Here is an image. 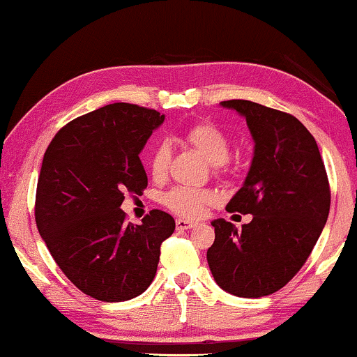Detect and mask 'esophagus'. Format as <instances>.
<instances>
[{
    "mask_svg": "<svg viewBox=\"0 0 357 357\" xmlns=\"http://www.w3.org/2000/svg\"><path fill=\"white\" fill-rule=\"evenodd\" d=\"M175 227H177V230H190V228L197 227V223L190 222V220H182V218H178L177 222H175Z\"/></svg>",
    "mask_w": 357,
    "mask_h": 357,
    "instance_id": "34e87169",
    "label": "esophagus"
}]
</instances>
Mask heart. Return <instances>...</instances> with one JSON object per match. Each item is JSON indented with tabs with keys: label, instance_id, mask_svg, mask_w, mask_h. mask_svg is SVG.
<instances>
[{
	"label": "heart",
	"instance_id": "heart-1",
	"mask_svg": "<svg viewBox=\"0 0 357 357\" xmlns=\"http://www.w3.org/2000/svg\"><path fill=\"white\" fill-rule=\"evenodd\" d=\"M185 140L204 155L208 164L222 165L230 157V140L220 127L202 122L188 127ZM170 145L158 144L151 155V174L155 180H162L167 175L170 162ZM164 205L174 213L185 218H197L205 212L208 205L217 202V193L210 188L175 187L164 195Z\"/></svg>",
	"mask_w": 357,
	"mask_h": 357
}]
</instances>
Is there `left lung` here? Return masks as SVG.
<instances>
[{
    "instance_id": "obj_1",
    "label": "left lung",
    "mask_w": 357,
    "mask_h": 357,
    "mask_svg": "<svg viewBox=\"0 0 357 357\" xmlns=\"http://www.w3.org/2000/svg\"><path fill=\"white\" fill-rule=\"evenodd\" d=\"M220 105L245 117L253 137L252 165L227 205L228 212L250 213L253 220L240 230L223 218L213 220L215 241L206 261L227 293L268 296L301 270L326 225V169L314 137L291 114L243 99Z\"/></svg>"
}]
</instances>
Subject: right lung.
Returning <instances> with one entry per match:
<instances>
[{
  "label": "right lung",
  "instance_id": "1",
  "mask_svg": "<svg viewBox=\"0 0 357 357\" xmlns=\"http://www.w3.org/2000/svg\"><path fill=\"white\" fill-rule=\"evenodd\" d=\"M164 114L116 102L64 126L44 153L36 225L57 266L82 293L119 303L142 294L155 278L162 241L175 220L152 210L126 222L124 193L147 187L139 153Z\"/></svg>",
  "mask_w": 357,
  "mask_h": 357
}]
</instances>
